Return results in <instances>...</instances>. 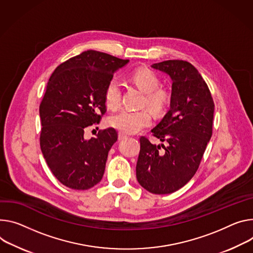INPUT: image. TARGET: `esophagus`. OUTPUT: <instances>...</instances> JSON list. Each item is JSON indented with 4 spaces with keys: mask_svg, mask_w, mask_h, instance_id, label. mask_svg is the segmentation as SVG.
I'll use <instances>...</instances> for the list:
<instances>
[{
    "mask_svg": "<svg viewBox=\"0 0 253 253\" xmlns=\"http://www.w3.org/2000/svg\"><path fill=\"white\" fill-rule=\"evenodd\" d=\"M127 135L126 134H124L123 132H119L118 133V138H119V140H124V139H126L127 138Z\"/></svg>",
    "mask_w": 253,
    "mask_h": 253,
    "instance_id": "esophagus-1",
    "label": "esophagus"
}]
</instances>
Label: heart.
Instances as JSON below:
<instances>
[{"label":"heart","instance_id":"obj_1","mask_svg":"<svg viewBox=\"0 0 253 253\" xmlns=\"http://www.w3.org/2000/svg\"><path fill=\"white\" fill-rule=\"evenodd\" d=\"M132 81L145 93L143 105L155 115L163 114L170 103V96L167 90L159 88V78L148 68H140L132 75ZM121 84L118 79L112 78L105 88V103L110 109H117L121 103ZM151 124V116L147 110L122 109L108 118V125L123 133L135 134Z\"/></svg>","mask_w":253,"mask_h":253}]
</instances>
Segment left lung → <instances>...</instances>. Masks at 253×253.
<instances>
[{
    "instance_id": "left-lung-1",
    "label": "left lung",
    "mask_w": 253,
    "mask_h": 253,
    "mask_svg": "<svg viewBox=\"0 0 253 253\" xmlns=\"http://www.w3.org/2000/svg\"><path fill=\"white\" fill-rule=\"evenodd\" d=\"M151 67L172 82L170 108L151 130L167 145L141 137L136 177L146 191L166 195L182 188L198 170L212 136L215 105L208 85L190 62L166 60Z\"/></svg>"
}]
</instances>
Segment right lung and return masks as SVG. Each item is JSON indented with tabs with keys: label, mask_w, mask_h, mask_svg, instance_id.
<instances>
[{
	"label": "right lung",
	"mask_w": 253,
	"mask_h": 253,
	"mask_svg": "<svg viewBox=\"0 0 253 253\" xmlns=\"http://www.w3.org/2000/svg\"><path fill=\"white\" fill-rule=\"evenodd\" d=\"M129 62L86 50L58 65L39 107L40 147L54 176L67 188L87 190L101 181L113 144L114 128L86 139L85 129L106 113L105 88L115 72Z\"/></svg>",
	"instance_id": "add662e5"
}]
</instances>
